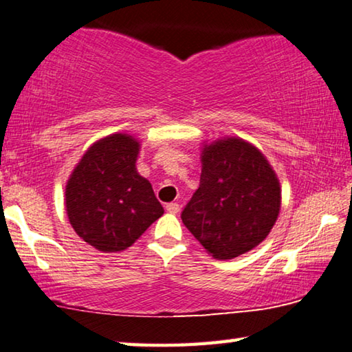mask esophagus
<instances>
[{"instance_id":"34e87169","label":"esophagus","mask_w":352,"mask_h":352,"mask_svg":"<svg viewBox=\"0 0 352 352\" xmlns=\"http://www.w3.org/2000/svg\"><path fill=\"white\" fill-rule=\"evenodd\" d=\"M166 210L169 211V213H172V214H177L178 211H180V206H178V204L172 202V204H167L166 205Z\"/></svg>"}]
</instances>
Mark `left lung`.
Instances as JSON below:
<instances>
[{"label":"left lung","instance_id":"obj_1","mask_svg":"<svg viewBox=\"0 0 352 352\" xmlns=\"http://www.w3.org/2000/svg\"><path fill=\"white\" fill-rule=\"evenodd\" d=\"M200 161V185L182 221L211 256L232 260L270 235L280 211V183L266 156L236 136L204 144Z\"/></svg>","mask_w":352,"mask_h":352}]
</instances>
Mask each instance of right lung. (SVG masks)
I'll list each match as a JSON object with an SVG mask.
<instances>
[{
    "mask_svg": "<svg viewBox=\"0 0 352 352\" xmlns=\"http://www.w3.org/2000/svg\"><path fill=\"white\" fill-rule=\"evenodd\" d=\"M141 144L126 133L98 139L65 185V211L76 235L102 252L131 246L164 210L147 178L139 175Z\"/></svg>",
    "mask_w": 352,
    "mask_h": 352,
    "instance_id": "1",
    "label": "right lung"
}]
</instances>
